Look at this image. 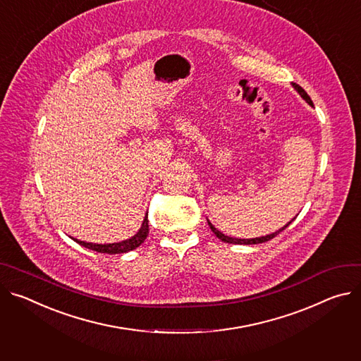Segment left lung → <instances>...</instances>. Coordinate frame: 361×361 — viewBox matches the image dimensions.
Instances as JSON below:
<instances>
[{"label": "left lung", "instance_id": "left-lung-1", "mask_svg": "<svg viewBox=\"0 0 361 361\" xmlns=\"http://www.w3.org/2000/svg\"><path fill=\"white\" fill-rule=\"evenodd\" d=\"M292 86L295 87V90H297L300 94H301V97L302 99H305L310 105H312V101H311V97L308 96V93L300 86V85H297V83H292ZM295 219V217H293ZM292 219V220H293ZM292 220L288 223V224H285L282 228H279L278 232H275V233H271V235H267V236H262V238H255V239H236V238H231V236H226V235H223L221 232H219L217 228L207 220V223H209V226H210V228H212V232L221 240V242H226V243H233V245H257V243H264V242H268V240H271V239H274L276 235H279L282 231H285V228L292 223Z\"/></svg>", "mask_w": 361, "mask_h": 361}]
</instances>
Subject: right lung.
<instances>
[{"label":"right lung","instance_id":"add662e5","mask_svg":"<svg viewBox=\"0 0 361 361\" xmlns=\"http://www.w3.org/2000/svg\"><path fill=\"white\" fill-rule=\"evenodd\" d=\"M148 232H149V227H148V214H145L144 217V221H142V226L140 231L137 232V235H134L133 238H129L126 240H122V242H118V243H106V245H97V243H87V242H82V240H78V239H73L76 243L90 249V250H96L99 253H111V255H115V253H126L129 250H134L137 249L141 243H144V240L147 239L148 236Z\"/></svg>","mask_w":361,"mask_h":361}]
</instances>
